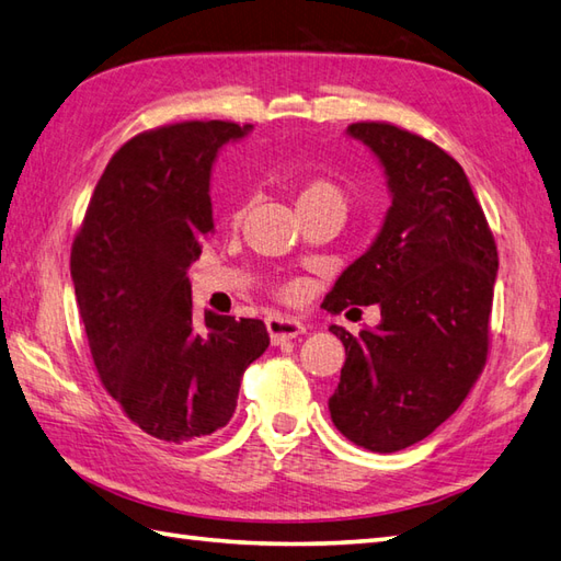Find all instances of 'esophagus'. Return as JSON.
Wrapping results in <instances>:
<instances>
[{"instance_id":"1","label":"esophagus","mask_w":561,"mask_h":561,"mask_svg":"<svg viewBox=\"0 0 561 561\" xmlns=\"http://www.w3.org/2000/svg\"><path fill=\"white\" fill-rule=\"evenodd\" d=\"M265 328L270 332L272 344L294 340V337H299L306 332L304 323H299V320H294V318H287V316H270L265 320Z\"/></svg>"}]
</instances>
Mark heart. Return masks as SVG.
I'll return each mask as SVG.
<instances>
[{
    "label": "heart",
    "instance_id": "b5f03b06",
    "mask_svg": "<svg viewBox=\"0 0 561 561\" xmlns=\"http://www.w3.org/2000/svg\"><path fill=\"white\" fill-rule=\"evenodd\" d=\"M294 197H296V207L299 211H340L344 214L350 207V190L342 181L332 175H308L304 181L294 185ZM245 211V205L236 207L233 219H241ZM304 287L299 282H284L282 287H277V299L294 304L299 301Z\"/></svg>",
    "mask_w": 561,
    "mask_h": 561
}]
</instances>
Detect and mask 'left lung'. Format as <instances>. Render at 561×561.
Returning a JSON list of instances; mask_svg holds the SVG:
<instances>
[{"label": "left lung", "mask_w": 561, "mask_h": 561, "mask_svg": "<svg viewBox=\"0 0 561 561\" xmlns=\"http://www.w3.org/2000/svg\"><path fill=\"white\" fill-rule=\"evenodd\" d=\"M388 175L392 205L374 245L325 296L332 313L380 306L359 337L332 325L347 352L332 424L352 444L392 453L426 438L478 383L490 354L496 243L462 165L392 123H352Z\"/></svg>", "instance_id": "left-lung-1"}]
</instances>
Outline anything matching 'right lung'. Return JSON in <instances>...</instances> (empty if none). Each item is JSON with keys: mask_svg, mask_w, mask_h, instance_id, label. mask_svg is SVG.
<instances>
[{"mask_svg": "<svg viewBox=\"0 0 561 561\" xmlns=\"http://www.w3.org/2000/svg\"><path fill=\"white\" fill-rule=\"evenodd\" d=\"M250 125L185 121L113 153L71 243V279L103 388L153 438L185 444L229 424L245 368L267 350L262 320L197 323L187 267L214 233V157Z\"/></svg>", "mask_w": 561, "mask_h": 561, "instance_id": "right-lung-1", "label": "right lung"}]
</instances>
